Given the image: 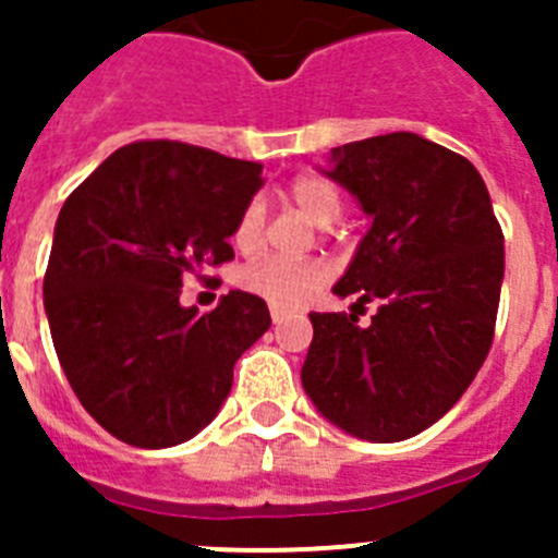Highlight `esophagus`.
Instances as JSON below:
<instances>
[{"label":"esophagus","mask_w":558,"mask_h":558,"mask_svg":"<svg viewBox=\"0 0 558 558\" xmlns=\"http://www.w3.org/2000/svg\"><path fill=\"white\" fill-rule=\"evenodd\" d=\"M270 318H274V324H282L284 318H290V310H282V307H270Z\"/></svg>","instance_id":"obj_1"}]
</instances>
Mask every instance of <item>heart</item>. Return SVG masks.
<instances>
[{"label":"heart","instance_id":"heart-1","mask_svg":"<svg viewBox=\"0 0 558 558\" xmlns=\"http://www.w3.org/2000/svg\"><path fill=\"white\" fill-rule=\"evenodd\" d=\"M290 204L295 209L307 215L313 223L329 226L340 218L343 211V198H340L338 186L324 175H295L284 190ZM265 231V206L263 201H248L236 218L231 240L240 251H254L263 243ZM329 265L324 259H282V256H263L245 265L240 274V284L248 293L259 295L265 302L276 304V307H299V304L310 302L324 284L329 282Z\"/></svg>","mask_w":558,"mask_h":558}]
</instances>
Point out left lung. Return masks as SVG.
<instances>
[{"instance_id": "8db88e82", "label": "left lung", "mask_w": 558, "mask_h": 558, "mask_svg": "<svg viewBox=\"0 0 558 558\" xmlns=\"http://www.w3.org/2000/svg\"><path fill=\"white\" fill-rule=\"evenodd\" d=\"M329 179L372 218L335 293L379 302L357 315L310 313L302 386L340 430L402 441L445 416L495 340L502 229L470 161L397 131L332 147Z\"/></svg>"}]
</instances>
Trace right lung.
<instances>
[{"label":"right lung","mask_w":558,"mask_h":558,"mask_svg":"<svg viewBox=\"0 0 558 558\" xmlns=\"http://www.w3.org/2000/svg\"><path fill=\"white\" fill-rule=\"evenodd\" d=\"M263 165L172 140L113 150L63 204L44 310L69 386L131 447L161 450L206 427L234 363L270 327L259 295L181 307L186 276L234 259L229 236Z\"/></svg>","instance_id":"obj_1"}]
</instances>
